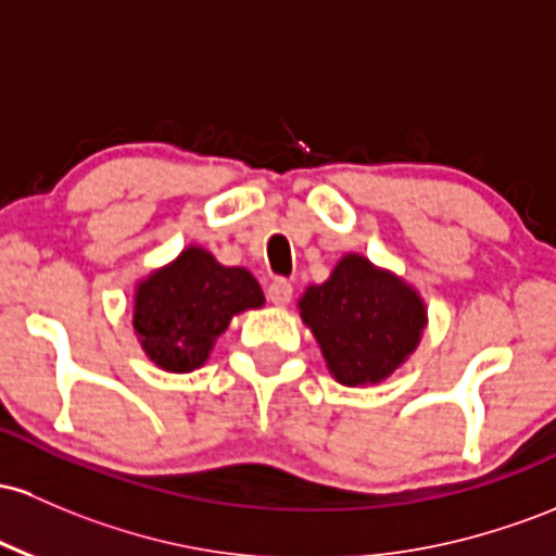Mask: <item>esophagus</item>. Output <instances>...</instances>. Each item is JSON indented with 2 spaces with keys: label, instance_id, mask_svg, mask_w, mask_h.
Returning a JSON list of instances; mask_svg holds the SVG:
<instances>
[{
  "label": "esophagus",
  "instance_id": "1",
  "mask_svg": "<svg viewBox=\"0 0 556 556\" xmlns=\"http://www.w3.org/2000/svg\"><path fill=\"white\" fill-rule=\"evenodd\" d=\"M266 298L274 303V306H288L292 301V285L288 279H274V282H268Z\"/></svg>",
  "mask_w": 556,
  "mask_h": 556
}]
</instances>
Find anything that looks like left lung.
Masks as SVG:
<instances>
[{"mask_svg": "<svg viewBox=\"0 0 556 556\" xmlns=\"http://www.w3.org/2000/svg\"><path fill=\"white\" fill-rule=\"evenodd\" d=\"M329 375L348 388L388 380L417 351L427 306L417 290L358 253H345L327 282L298 301Z\"/></svg>", "mask_w": 556, "mask_h": 556, "instance_id": "left-lung-1", "label": "left lung"}]
</instances>
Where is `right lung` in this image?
<instances>
[{
    "label": "right lung",
    "instance_id": "obj_1",
    "mask_svg": "<svg viewBox=\"0 0 556 556\" xmlns=\"http://www.w3.org/2000/svg\"><path fill=\"white\" fill-rule=\"evenodd\" d=\"M264 306V290L242 266H222L189 245L134 290V334L155 367L187 375L208 362L237 314Z\"/></svg>",
    "mask_w": 556,
    "mask_h": 556
}]
</instances>
